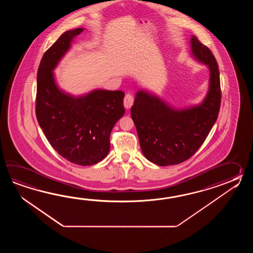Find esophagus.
<instances>
[{
    "label": "esophagus",
    "instance_id": "obj_1",
    "mask_svg": "<svg viewBox=\"0 0 253 253\" xmlns=\"http://www.w3.org/2000/svg\"><path fill=\"white\" fill-rule=\"evenodd\" d=\"M133 104H134V97H133V95H131L130 93L126 94L124 98L125 108H126V109H129V108L133 106Z\"/></svg>",
    "mask_w": 253,
    "mask_h": 253
}]
</instances>
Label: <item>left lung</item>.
I'll return each mask as SVG.
<instances>
[{"instance_id":"obj_1","label":"left lung","mask_w":253,"mask_h":253,"mask_svg":"<svg viewBox=\"0 0 253 253\" xmlns=\"http://www.w3.org/2000/svg\"><path fill=\"white\" fill-rule=\"evenodd\" d=\"M195 59L210 70L209 90L197 106L176 109L149 92L135 95L131 117L140 147L149 161L160 167L186 161L204 144L220 111V72L213 54L195 36L191 38Z\"/></svg>"}]
</instances>
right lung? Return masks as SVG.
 Masks as SVG:
<instances>
[{"mask_svg": "<svg viewBox=\"0 0 253 253\" xmlns=\"http://www.w3.org/2000/svg\"><path fill=\"white\" fill-rule=\"evenodd\" d=\"M63 33L43 55L37 73L36 117L48 143L66 160L92 166L108 156L110 133L125 114V93L96 89L81 97L60 90L53 70L83 32Z\"/></svg>", "mask_w": 253, "mask_h": 253, "instance_id": "right-lung-1", "label": "right lung"}]
</instances>
